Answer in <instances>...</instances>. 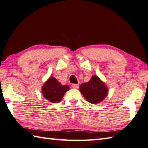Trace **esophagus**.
I'll return each mask as SVG.
<instances>
[{
  "label": "esophagus",
  "mask_w": 148,
  "mask_h": 148,
  "mask_svg": "<svg viewBox=\"0 0 148 148\" xmlns=\"http://www.w3.org/2000/svg\"><path fill=\"white\" fill-rule=\"evenodd\" d=\"M71 86L74 89H78V87H79V85H78V84H72Z\"/></svg>",
  "instance_id": "34e87169"
}]
</instances>
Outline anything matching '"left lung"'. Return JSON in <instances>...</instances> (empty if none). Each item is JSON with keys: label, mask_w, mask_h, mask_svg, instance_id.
I'll use <instances>...</instances> for the list:
<instances>
[{"label": "left lung", "mask_w": 148, "mask_h": 148, "mask_svg": "<svg viewBox=\"0 0 148 148\" xmlns=\"http://www.w3.org/2000/svg\"><path fill=\"white\" fill-rule=\"evenodd\" d=\"M80 91L86 100L92 104L103 101L108 95L106 85L96 75H93L88 82L81 84Z\"/></svg>", "instance_id": "1"}]
</instances>
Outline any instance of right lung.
I'll return each mask as SVG.
<instances>
[{"label": "right lung", "instance_id": "obj_1", "mask_svg": "<svg viewBox=\"0 0 148 148\" xmlns=\"http://www.w3.org/2000/svg\"><path fill=\"white\" fill-rule=\"evenodd\" d=\"M70 89L68 85H62L56 78L50 77L42 87V93L47 100L57 103L62 99L63 96Z\"/></svg>", "mask_w": 148, "mask_h": 148}]
</instances>
